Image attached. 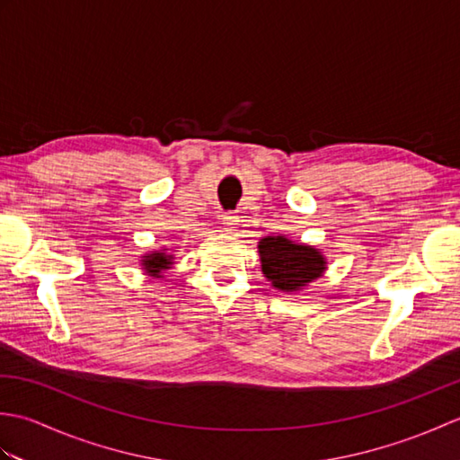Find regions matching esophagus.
<instances>
[{
  "mask_svg": "<svg viewBox=\"0 0 460 460\" xmlns=\"http://www.w3.org/2000/svg\"><path fill=\"white\" fill-rule=\"evenodd\" d=\"M237 225H239V215H235V213L223 215V229L225 231H229V233L237 231Z\"/></svg>",
  "mask_w": 460,
  "mask_h": 460,
  "instance_id": "34e87169",
  "label": "esophagus"
}]
</instances>
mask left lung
I'll return each mask as SVG.
<instances>
[{"instance_id": "obj_1", "label": "left lung", "mask_w": 460, "mask_h": 460, "mask_svg": "<svg viewBox=\"0 0 460 460\" xmlns=\"http://www.w3.org/2000/svg\"><path fill=\"white\" fill-rule=\"evenodd\" d=\"M262 275L282 292H296L322 277L326 259L310 245H298L285 235L262 237L259 241Z\"/></svg>"}]
</instances>
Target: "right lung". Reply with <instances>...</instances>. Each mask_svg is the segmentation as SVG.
Returning a JSON list of instances; mask_svg holds the SVG:
<instances>
[{"label":"right lung","instance_id":"obj_1","mask_svg":"<svg viewBox=\"0 0 460 460\" xmlns=\"http://www.w3.org/2000/svg\"><path fill=\"white\" fill-rule=\"evenodd\" d=\"M172 265H173V255H168L165 249L148 252V255L142 257V269L148 272L150 277H162V272L165 269H170Z\"/></svg>","mask_w":460,"mask_h":460}]
</instances>
